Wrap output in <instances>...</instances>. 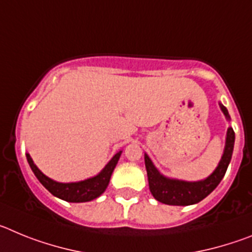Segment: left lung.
<instances>
[{
  "label": "left lung",
  "mask_w": 252,
  "mask_h": 252,
  "mask_svg": "<svg viewBox=\"0 0 252 252\" xmlns=\"http://www.w3.org/2000/svg\"><path fill=\"white\" fill-rule=\"evenodd\" d=\"M221 111L223 112L227 121H231L226 107L220 103ZM233 145H235V132L232 127L227 128L226 144L222 158L218 162L217 168L213 170L211 175L206 179L198 180V182H187V180L174 179L162 175L155 165L153 164L148 154H145V166L148 171L149 188L153 197L161 203L169 204V206H190L201 202L202 199L213 192L216 187L223 179L228 164L231 161L233 153Z\"/></svg>",
  "instance_id": "8db88e82"
}]
</instances>
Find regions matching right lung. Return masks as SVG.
<instances>
[{
	"mask_svg": "<svg viewBox=\"0 0 252 252\" xmlns=\"http://www.w3.org/2000/svg\"><path fill=\"white\" fill-rule=\"evenodd\" d=\"M121 154V150L116 153L112 159L107 162V165L97 175L88 178V179L79 180V182H72V183H60V182L46 177L43 171L35 165L30 154H26V158H28L31 170L34 171L35 177L39 179L40 183L43 184L51 194L63 199V201L72 202V203H82V202L93 201L106 190L108 183H110L113 169L117 165Z\"/></svg>",
	"mask_w": 252,
	"mask_h": 252,
	"instance_id": "right-lung-1",
	"label": "right lung"
}]
</instances>
